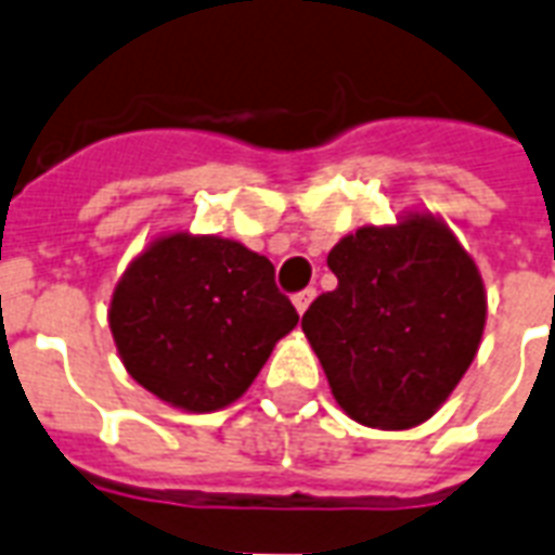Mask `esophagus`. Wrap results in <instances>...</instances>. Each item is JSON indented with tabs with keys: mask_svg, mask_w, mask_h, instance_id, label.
<instances>
[{
	"mask_svg": "<svg viewBox=\"0 0 555 555\" xmlns=\"http://www.w3.org/2000/svg\"><path fill=\"white\" fill-rule=\"evenodd\" d=\"M313 296H317V287H305V291L293 293V305H296V310H299V313H305V310L310 308Z\"/></svg>",
	"mask_w": 555,
	"mask_h": 555,
	"instance_id": "1",
	"label": "esophagus"
}]
</instances>
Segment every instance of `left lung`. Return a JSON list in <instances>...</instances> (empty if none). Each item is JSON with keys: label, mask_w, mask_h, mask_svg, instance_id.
<instances>
[{"label": "left lung", "mask_w": 555, "mask_h": 555, "mask_svg": "<svg viewBox=\"0 0 555 555\" xmlns=\"http://www.w3.org/2000/svg\"><path fill=\"white\" fill-rule=\"evenodd\" d=\"M336 291L301 317L339 408L371 427L422 425L479 350L488 299L467 250L434 216L359 228L327 254Z\"/></svg>", "instance_id": "left-lung-1"}]
</instances>
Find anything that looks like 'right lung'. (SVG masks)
<instances>
[{
	"label": "right lung",
	"mask_w": 555,
	"mask_h": 555,
	"mask_svg": "<svg viewBox=\"0 0 555 555\" xmlns=\"http://www.w3.org/2000/svg\"><path fill=\"white\" fill-rule=\"evenodd\" d=\"M107 317L130 376L191 413L236 402L299 322L264 256L191 233L156 238L137 256Z\"/></svg>",
	"instance_id": "right-lung-1"
}]
</instances>
